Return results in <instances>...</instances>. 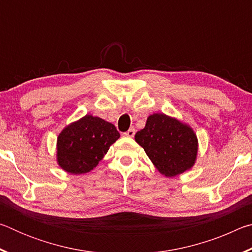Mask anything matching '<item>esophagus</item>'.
Segmentation results:
<instances>
[{
    "mask_svg": "<svg viewBox=\"0 0 252 252\" xmlns=\"http://www.w3.org/2000/svg\"><path fill=\"white\" fill-rule=\"evenodd\" d=\"M134 134H135V129H133V127H131V129H129L126 132L123 133V135L127 136V138H133Z\"/></svg>",
    "mask_w": 252,
    "mask_h": 252,
    "instance_id": "34e87169",
    "label": "esophagus"
}]
</instances>
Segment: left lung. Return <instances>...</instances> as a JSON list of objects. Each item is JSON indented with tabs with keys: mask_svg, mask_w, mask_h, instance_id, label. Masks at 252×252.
<instances>
[{
	"mask_svg": "<svg viewBox=\"0 0 252 252\" xmlns=\"http://www.w3.org/2000/svg\"><path fill=\"white\" fill-rule=\"evenodd\" d=\"M134 139L165 177L178 176L194 164L198 153L197 135L177 119L163 113L152 114Z\"/></svg>",
	"mask_w": 252,
	"mask_h": 252,
	"instance_id": "8db88e82",
	"label": "left lung"
}]
</instances>
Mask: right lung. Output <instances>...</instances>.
Instances as JSON below:
<instances>
[{
  "label": "right lung",
  "mask_w": 252,
  "mask_h": 252,
  "mask_svg": "<svg viewBox=\"0 0 252 252\" xmlns=\"http://www.w3.org/2000/svg\"><path fill=\"white\" fill-rule=\"evenodd\" d=\"M120 138L117 127L103 119L85 116L71 123L58 136V163L72 174L91 171Z\"/></svg>",
  "instance_id": "1"
}]
</instances>
